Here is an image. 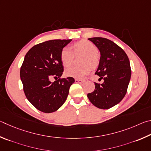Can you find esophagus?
I'll list each match as a JSON object with an SVG mask.
<instances>
[{
    "instance_id": "obj_1",
    "label": "esophagus",
    "mask_w": 151,
    "mask_h": 151,
    "mask_svg": "<svg viewBox=\"0 0 151 151\" xmlns=\"http://www.w3.org/2000/svg\"><path fill=\"white\" fill-rule=\"evenodd\" d=\"M75 81L76 83H82L84 81L83 80H80V79H76Z\"/></svg>"
}]
</instances>
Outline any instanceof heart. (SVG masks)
I'll return each mask as SVG.
<instances>
[{
    "mask_svg": "<svg viewBox=\"0 0 151 151\" xmlns=\"http://www.w3.org/2000/svg\"><path fill=\"white\" fill-rule=\"evenodd\" d=\"M73 50L75 53H83L81 62L83 64L74 65L68 68L65 71L68 77L74 78H82L92 70V65L96 66L99 62V57L97 54V47L92 42L82 40L73 45ZM73 54L71 50L68 47L62 48L60 52V60L64 67H69L73 62Z\"/></svg>",
    "mask_w": 151,
    "mask_h": 151,
    "instance_id": "heart-1",
    "label": "heart"
}]
</instances>
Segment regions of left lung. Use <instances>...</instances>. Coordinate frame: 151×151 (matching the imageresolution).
Returning a JSON list of instances; mask_svg holds the SVG:
<instances>
[{"label":"left lung","mask_w":151,"mask_h":151,"mask_svg":"<svg viewBox=\"0 0 151 151\" xmlns=\"http://www.w3.org/2000/svg\"><path fill=\"white\" fill-rule=\"evenodd\" d=\"M88 40L99 50L101 56L96 74L104 81L95 82V90L88 97L99 109H109L118 104L127 93L131 76L130 62L125 51L110 40L101 37Z\"/></svg>","instance_id":"obj_1"}]
</instances>
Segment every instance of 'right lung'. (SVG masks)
Instances as JSON below:
<instances>
[{
  "instance_id": "obj_1",
  "label": "right lung",
  "mask_w": 151,
  "mask_h": 151,
  "mask_svg": "<svg viewBox=\"0 0 151 151\" xmlns=\"http://www.w3.org/2000/svg\"><path fill=\"white\" fill-rule=\"evenodd\" d=\"M71 40H52L33 46L26 54L20 68V79L26 98L42 112H54L67 99L71 77L61 79L63 66L60 52ZM54 77L56 81L52 83Z\"/></svg>"
}]
</instances>
